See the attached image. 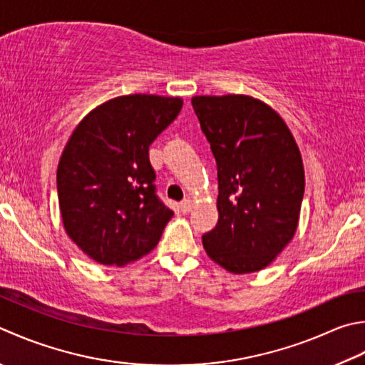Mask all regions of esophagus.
Segmentation results:
<instances>
[{
  "instance_id": "esophagus-1",
  "label": "esophagus",
  "mask_w": 365,
  "mask_h": 365,
  "mask_svg": "<svg viewBox=\"0 0 365 365\" xmlns=\"http://www.w3.org/2000/svg\"><path fill=\"white\" fill-rule=\"evenodd\" d=\"M178 209H180V212H183V213L190 212L191 210V201H190V199H183V201L178 204Z\"/></svg>"
}]
</instances>
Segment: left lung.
I'll use <instances>...</instances> for the list:
<instances>
[{
	"label": "left lung",
	"instance_id": "left-lung-1",
	"mask_svg": "<svg viewBox=\"0 0 365 365\" xmlns=\"http://www.w3.org/2000/svg\"><path fill=\"white\" fill-rule=\"evenodd\" d=\"M191 104L218 174V223L202 235L204 248L232 274L258 272L296 232L301 152L283 118L259 99L195 96Z\"/></svg>",
	"mask_w": 365,
	"mask_h": 365
}]
</instances>
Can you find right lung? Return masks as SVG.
<instances>
[{
	"label": "right lung",
	"instance_id": "obj_1",
	"mask_svg": "<svg viewBox=\"0 0 365 365\" xmlns=\"http://www.w3.org/2000/svg\"><path fill=\"white\" fill-rule=\"evenodd\" d=\"M180 98L128 95L85 117L56 170L64 230L104 266H125L158 244L174 212L156 195L148 147L173 123Z\"/></svg>",
	"mask_w": 365,
	"mask_h": 365
}]
</instances>
